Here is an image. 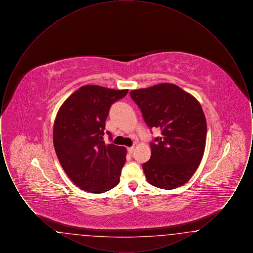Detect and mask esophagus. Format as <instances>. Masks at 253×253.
I'll list each match as a JSON object with an SVG mask.
<instances>
[{
  "instance_id": "34e87169",
  "label": "esophagus",
  "mask_w": 253,
  "mask_h": 253,
  "mask_svg": "<svg viewBox=\"0 0 253 253\" xmlns=\"http://www.w3.org/2000/svg\"><path fill=\"white\" fill-rule=\"evenodd\" d=\"M127 151H128L129 154H132V152L134 151V147H133V146H132V147H129V148L127 149Z\"/></svg>"
}]
</instances>
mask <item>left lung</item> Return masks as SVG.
Returning a JSON list of instances; mask_svg holds the SVG:
<instances>
[{"label":"left lung","instance_id":"1","mask_svg":"<svg viewBox=\"0 0 253 253\" xmlns=\"http://www.w3.org/2000/svg\"><path fill=\"white\" fill-rule=\"evenodd\" d=\"M150 128L161 129L151 146V158L142 165L147 181L172 190L192 178L204 155L207 121L199 101L172 84L132 90Z\"/></svg>","mask_w":253,"mask_h":253}]
</instances>
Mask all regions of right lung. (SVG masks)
<instances>
[{
    "instance_id": "1",
    "label": "right lung",
    "mask_w": 253,
    "mask_h": 253,
    "mask_svg": "<svg viewBox=\"0 0 253 253\" xmlns=\"http://www.w3.org/2000/svg\"><path fill=\"white\" fill-rule=\"evenodd\" d=\"M127 93V89L84 85L57 113L53 127L56 155L68 177L86 192L105 193L120 183L127 150L102 139L111 105Z\"/></svg>"
}]
</instances>
